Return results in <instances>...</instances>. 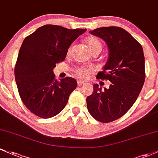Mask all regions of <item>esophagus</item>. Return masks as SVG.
I'll list each match as a JSON object with an SVG mask.
<instances>
[{
  "label": "esophagus",
  "mask_w": 158,
  "mask_h": 158,
  "mask_svg": "<svg viewBox=\"0 0 158 158\" xmlns=\"http://www.w3.org/2000/svg\"><path fill=\"white\" fill-rule=\"evenodd\" d=\"M77 84H78V85H82L85 84V82H83V81H81V80H78Z\"/></svg>",
  "instance_id": "1"
}]
</instances>
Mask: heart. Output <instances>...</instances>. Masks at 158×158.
Returning <instances> with one entry per match:
<instances>
[{"label": "heart", "mask_w": 158, "mask_h": 158, "mask_svg": "<svg viewBox=\"0 0 158 158\" xmlns=\"http://www.w3.org/2000/svg\"><path fill=\"white\" fill-rule=\"evenodd\" d=\"M85 41L86 44L88 45L91 53H94L96 52H101L103 46H102L101 42L97 37H94V36H89V37H88L85 40ZM70 51L71 48H69L68 52L70 53ZM92 73L93 68H91V67H88V68H86V67H79V68L76 70V75L79 79H86L89 78Z\"/></svg>", "instance_id": "1"}]
</instances>
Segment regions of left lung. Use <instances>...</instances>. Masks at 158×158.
I'll list each match as a JSON object with an SVG mask.
<instances>
[{
	"label": "left lung",
	"mask_w": 158,
	"mask_h": 158,
	"mask_svg": "<svg viewBox=\"0 0 158 158\" xmlns=\"http://www.w3.org/2000/svg\"><path fill=\"white\" fill-rule=\"evenodd\" d=\"M101 38L109 48V58L98 79L112 83L108 89L94 85L87 97L88 110L93 118L109 123L122 117L136 102L145 79V57L140 43L119 27H103L90 31Z\"/></svg>",
	"instance_id": "left-lung-1"
}]
</instances>
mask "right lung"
Returning a JSON list of instances; mask_svg holds the SVG:
<instances>
[{
	"label": "right lung",
	"mask_w": 158,
	"mask_h": 158,
	"mask_svg": "<svg viewBox=\"0 0 158 158\" xmlns=\"http://www.w3.org/2000/svg\"><path fill=\"white\" fill-rule=\"evenodd\" d=\"M86 29L46 25L24 40L15 66V79L25 106L38 117L49 118L67 105L77 82L55 79L53 69L65 59L68 48Z\"/></svg>",
	"instance_id": "add662e5"
}]
</instances>
